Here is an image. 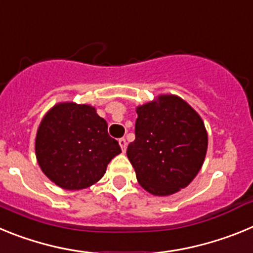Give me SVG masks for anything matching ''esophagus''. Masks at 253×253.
Masks as SVG:
<instances>
[{"label":"esophagus","mask_w":253,"mask_h":253,"mask_svg":"<svg viewBox=\"0 0 253 253\" xmlns=\"http://www.w3.org/2000/svg\"><path fill=\"white\" fill-rule=\"evenodd\" d=\"M119 144H120V147H122L123 152L126 151V139H125V138H120Z\"/></svg>","instance_id":"esophagus-1"}]
</instances>
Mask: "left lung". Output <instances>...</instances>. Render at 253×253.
<instances>
[{
  "label": "left lung",
  "mask_w": 253,
  "mask_h": 253,
  "mask_svg": "<svg viewBox=\"0 0 253 253\" xmlns=\"http://www.w3.org/2000/svg\"><path fill=\"white\" fill-rule=\"evenodd\" d=\"M135 139L128 158L144 190L167 196L184 189L202 169L208 134L199 114L175 95L137 107Z\"/></svg>",
  "instance_id": "1"
}]
</instances>
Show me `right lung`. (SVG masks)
<instances>
[{"label":"right lung","mask_w":253,"mask_h":253,"mask_svg":"<svg viewBox=\"0 0 253 253\" xmlns=\"http://www.w3.org/2000/svg\"><path fill=\"white\" fill-rule=\"evenodd\" d=\"M122 152L107 133V123L95 107L62 102L46 113L39 125L35 153L40 169L55 185L66 190L91 186Z\"/></svg>","instance_id":"add662e5"}]
</instances>
